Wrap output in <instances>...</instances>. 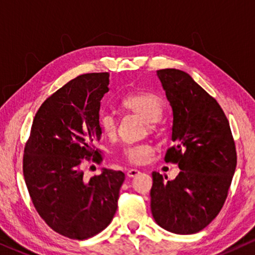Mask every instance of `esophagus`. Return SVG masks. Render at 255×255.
Here are the masks:
<instances>
[{
	"label": "esophagus",
	"mask_w": 255,
	"mask_h": 255,
	"mask_svg": "<svg viewBox=\"0 0 255 255\" xmlns=\"http://www.w3.org/2000/svg\"><path fill=\"white\" fill-rule=\"evenodd\" d=\"M139 174H140V170H139V169H135V168H131V169H128V170L127 175H128V177H134V176L139 175Z\"/></svg>",
	"instance_id": "1"
}]
</instances>
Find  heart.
Listing matches in <instances>:
<instances>
[{
    "label": "heart",
    "mask_w": 255,
    "mask_h": 255,
    "mask_svg": "<svg viewBox=\"0 0 255 255\" xmlns=\"http://www.w3.org/2000/svg\"><path fill=\"white\" fill-rule=\"evenodd\" d=\"M122 104L127 109L134 111L149 122L148 127H154L155 122L161 120L165 104L159 95L151 92H139L128 94L122 100ZM99 125L101 130L108 137H113L116 133L117 123L116 118L110 111H101L99 115ZM154 152L152 145L141 142V144H127L122 149V154L128 162L134 165H141L147 162Z\"/></svg>",
    "instance_id": "obj_1"
}]
</instances>
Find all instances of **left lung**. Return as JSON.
Returning a JSON list of instances; mask_svg holds the SVG:
<instances>
[{
    "label": "left lung",
    "mask_w": 255,
    "mask_h": 255,
    "mask_svg": "<svg viewBox=\"0 0 255 255\" xmlns=\"http://www.w3.org/2000/svg\"><path fill=\"white\" fill-rule=\"evenodd\" d=\"M173 110L172 140L165 161L181 172L168 181L153 172V218L176 235L200 232L217 217L237 166L236 144L228 118L214 97L186 72L159 69Z\"/></svg>",
    "instance_id": "1"
}]
</instances>
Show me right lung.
<instances>
[{
  "label": "right lung",
  "instance_id": "obj_1",
  "mask_svg": "<svg viewBox=\"0 0 255 255\" xmlns=\"http://www.w3.org/2000/svg\"><path fill=\"white\" fill-rule=\"evenodd\" d=\"M109 73H88L48 96L37 111L23 155V174L31 201L59 235L83 240L103 231L117 210L122 170L104 168L89 181L86 160L102 162L95 147L102 135L101 100L109 92Z\"/></svg>",
  "mask_w": 255,
  "mask_h": 255
}]
</instances>
